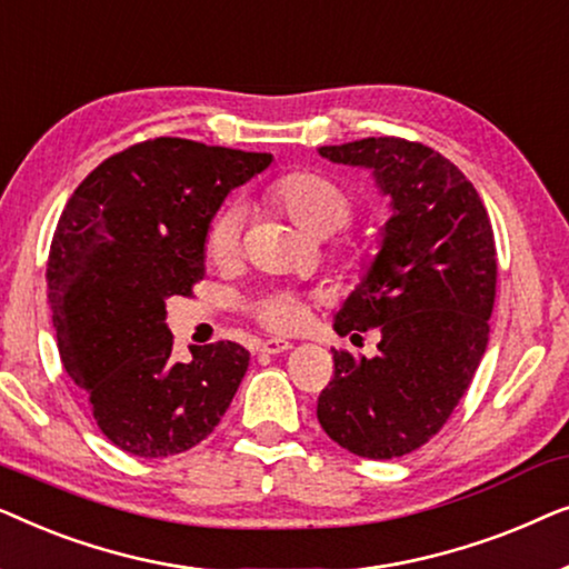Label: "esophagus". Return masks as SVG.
I'll use <instances>...</instances> for the list:
<instances>
[{
  "instance_id": "1",
  "label": "esophagus",
  "mask_w": 569,
  "mask_h": 569,
  "mask_svg": "<svg viewBox=\"0 0 569 569\" xmlns=\"http://www.w3.org/2000/svg\"><path fill=\"white\" fill-rule=\"evenodd\" d=\"M287 349H292V341L287 339H267L259 345V352L263 355H282Z\"/></svg>"
}]
</instances>
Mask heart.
Masks as SVG:
<instances>
[{"mask_svg":"<svg viewBox=\"0 0 569 569\" xmlns=\"http://www.w3.org/2000/svg\"><path fill=\"white\" fill-rule=\"evenodd\" d=\"M263 201L277 212H282L295 228L313 238L333 236V232L349 224L357 209L352 191L345 183L326 173H316V170H298V173L277 178L263 191ZM240 228H243V217H240L238 209H222L220 214H214L207 230L209 259L220 263V267L236 261L240 248ZM337 256L341 263L360 267L370 256V240H349L339 248ZM253 313L269 329L292 331L306 318V302L298 295L277 292L256 302Z\"/></svg>","mask_w":569,"mask_h":569,"instance_id":"heart-1","label":"heart"}]
</instances>
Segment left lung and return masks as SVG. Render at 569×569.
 Returning <instances> with one entry per match:
<instances>
[{"mask_svg":"<svg viewBox=\"0 0 569 569\" xmlns=\"http://www.w3.org/2000/svg\"><path fill=\"white\" fill-rule=\"evenodd\" d=\"M318 154L368 168L391 199L380 251L333 318L339 337L378 329V355L333 349L316 411L333 442L386 461L438 435L479 368L495 306V232L471 181L430 147L368 137Z\"/></svg>","mask_w":569,"mask_h":569,"instance_id":"left-lung-1","label":"left lung"}]
</instances>
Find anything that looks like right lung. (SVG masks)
<instances>
[{"mask_svg":"<svg viewBox=\"0 0 569 569\" xmlns=\"http://www.w3.org/2000/svg\"><path fill=\"white\" fill-rule=\"evenodd\" d=\"M269 166V152L158 137L100 162L67 201L46 269L53 329L64 370L116 448L183 453L228 411L251 355L217 341L176 360L166 302L204 277L224 197Z\"/></svg>","mask_w":569,"mask_h":569,"instance_id":"right-lung-1","label":"right lung"}]
</instances>
